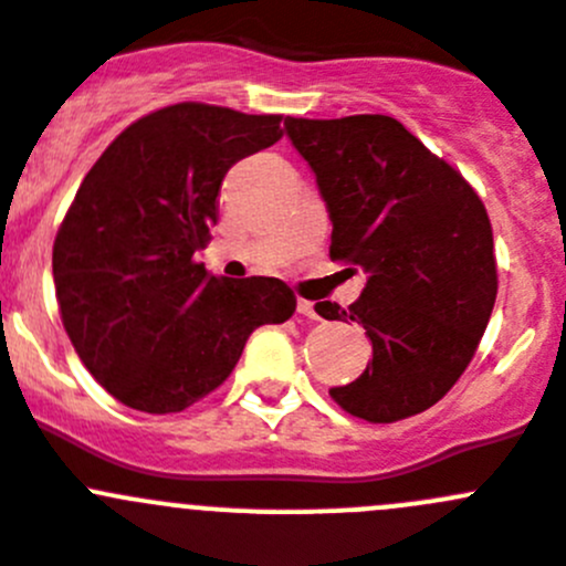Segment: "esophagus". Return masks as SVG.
Masks as SVG:
<instances>
[{
  "label": "esophagus",
  "instance_id": "esophagus-1",
  "mask_svg": "<svg viewBox=\"0 0 566 566\" xmlns=\"http://www.w3.org/2000/svg\"><path fill=\"white\" fill-rule=\"evenodd\" d=\"M295 307H298V315H304V318H310V321H318V310H315V304H313V301H307V298H298V304H295Z\"/></svg>",
  "mask_w": 566,
  "mask_h": 566
}]
</instances>
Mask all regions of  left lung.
<instances>
[{
	"label": "left lung",
	"mask_w": 566,
	"mask_h": 566,
	"mask_svg": "<svg viewBox=\"0 0 566 566\" xmlns=\"http://www.w3.org/2000/svg\"><path fill=\"white\" fill-rule=\"evenodd\" d=\"M284 130L329 211V256L368 276L348 310L315 304L321 318L363 324L374 348L332 399L374 424L432 408L467 371L497 298L483 200L394 116H287Z\"/></svg>",
	"instance_id": "left-lung-1"
}]
</instances>
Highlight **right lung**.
Returning <instances> with one entry per match:
<instances>
[{
	"instance_id": "right-lung-1",
	"label": "right lung",
	"mask_w": 566,
	"mask_h": 566,
	"mask_svg": "<svg viewBox=\"0 0 566 566\" xmlns=\"http://www.w3.org/2000/svg\"><path fill=\"white\" fill-rule=\"evenodd\" d=\"M279 114L178 103L136 119L83 178L52 248L66 335L92 377L128 408L178 413L223 385L248 335L284 324V282H229L195 251L218 223L240 158L282 139Z\"/></svg>"
}]
</instances>
